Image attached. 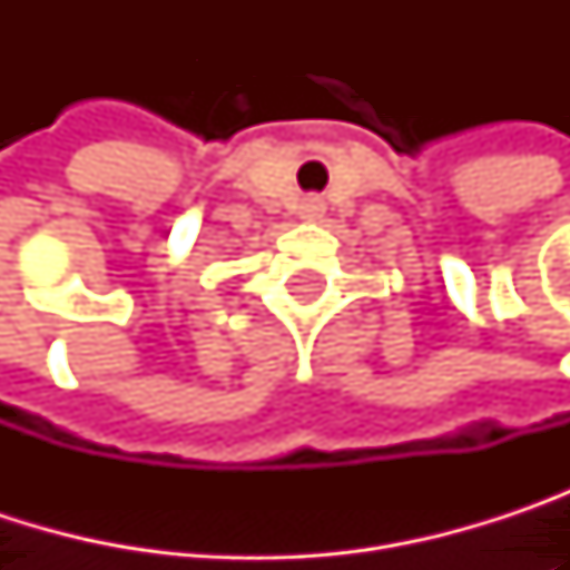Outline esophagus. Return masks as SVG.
Here are the masks:
<instances>
[{
  "mask_svg": "<svg viewBox=\"0 0 570 570\" xmlns=\"http://www.w3.org/2000/svg\"><path fill=\"white\" fill-rule=\"evenodd\" d=\"M303 214H306V217L323 214V200H320V197H306V200H303Z\"/></svg>",
  "mask_w": 570,
  "mask_h": 570,
  "instance_id": "34e87169",
  "label": "esophagus"
}]
</instances>
